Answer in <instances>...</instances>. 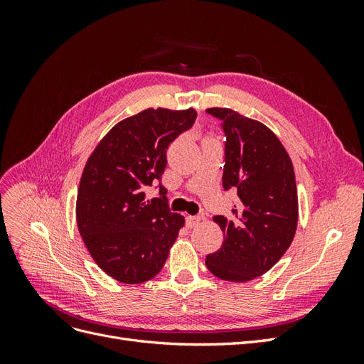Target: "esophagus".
I'll return each mask as SVG.
<instances>
[{
  "mask_svg": "<svg viewBox=\"0 0 364 364\" xmlns=\"http://www.w3.org/2000/svg\"><path fill=\"white\" fill-rule=\"evenodd\" d=\"M202 222V217L200 215H190L186 217V226H188L190 229L199 226V223Z\"/></svg>",
  "mask_w": 364,
  "mask_h": 364,
  "instance_id": "34e87169",
  "label": "esophagus"
}]
</instances>
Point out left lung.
<instances>
[{
  "mask_svg": "<svg viewBox=\"0 0 364 364\" xmlns=\"http://www.w3.org/2000/svg\"><path fill=\"white\" fill-rule=\"evenodd\" d=\"M206 112L222 119L223 188L234 190L238 203L232 217L213 218L225 240L205 264L220 279L252 281L269 272L294 238L299 208L293 164L278 136L259 121L228 107Z\"/></svg>",
  "mask_w": 364,
  "mask_h": 364,
  "instance_id": "left-lung-1",
  "label": "left lung"
}]
</instances>
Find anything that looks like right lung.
Listing matches in <instances>:
<instances>
[{"instance_id": "right-lung-1", "label": "right lung", "mask_w": 364, "mask_h": 364, "mask_svg": "<svg viewBox=\"0 0 364 364\" xmlns=\"http://www.w3.org/2000/svg\"><path fill=\"white\" fill-rule=\"evenodd\" d=\"M185 111L144 109L117 123L87 158L77 191V228L87 252L109 277L141 284L161 272L185 225L161 197L146 200V188L161 181L167 149L196 121Z\"/></svg>"}]
</instances>
